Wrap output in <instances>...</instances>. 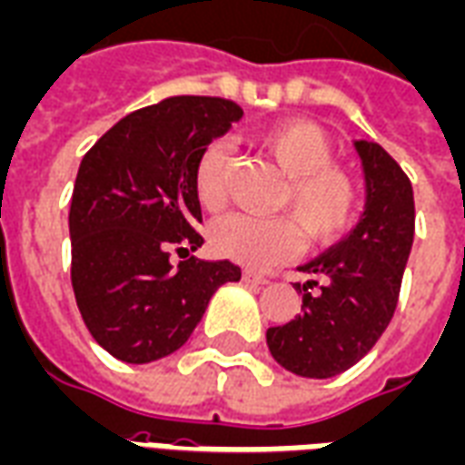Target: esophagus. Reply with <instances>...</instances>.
<instances>
[{
  "label": "esophagus",
  "instance_id": "34e87169",
  "mask_svg": "<svg viewBox=\"0 0 465 465\" xmlns=\"http://www.w3.org/2000/svg\"><path fill=\"white\" fill-rule=\"evenodd\" d=\"M242 279H245L247 284H252V286H264V284H270V279H267V277H262V274H254V272H245V274H242Z\"/></svg>",
  "mask_w": 465,
  "mask_h": 465
}]
</instances>
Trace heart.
I'll return each instance as SVG.
<instances>
[{
	"label": "heart",
	"mask_w": 465,
	"mask_h": 465,
	"mask_svg": "<svg viewBox=\"0 0 465 465\" xmlns=\"http://www.w3.org/2000/svg\"><path fill=\"white\" fill-rule=\"evenodd\" d=\"M254 146L284 176L279 205L292 211L312 242H331L352 228L361 213L355 173L333 163V142L312 122L289 120L254 132ZM228 146L213 142L193 166V193L205 211L223 205ZM299 230L286 215H223L211 225L213 252L245 267H270L294 252Z\"/></svg>",
	"instance_id": "obj_1"
}]
</instances>
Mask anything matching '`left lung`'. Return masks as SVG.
I'll return each instance as SVG.
<instances>
[{
	"mask_svg": "<svg viewBox=\"0 0 465 465\" xmlns=\"http://www.w3.org/2000/svg\"><path fill=\"white\" fill-rule=\"evenodd\" d=\"M365 173V211L338 245L299 272L302 313L267 328L272 358L302 378L341 375L378 343L392 319L414 240V193L400 163L375 142H352Z\"/></svg>",
	"mask_w": 465,
	"mask_h": 465,
	"instance_id": "8db88e82",
	"label": "left lung"
}]
</instances>
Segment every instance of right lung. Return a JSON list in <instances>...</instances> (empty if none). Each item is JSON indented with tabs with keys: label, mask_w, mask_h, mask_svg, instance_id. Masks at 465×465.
Instances as JSON below:
<instances>
[{
	"label": "right lung",
	"mask_w": 465,
	"mask_h": 465,
	"mask_svg": "<svg viewBox=\"0 0 465 465\" xmlns=\"http://www.w3.org/2000/svg\"><path fill=\"white\" fill-rule=\"evenodd\" d=\"M240 117L223 97H166L122 117L83 156L68 213L71 282L90 336L117 361L179 351L218 286L242 277L232 262L191 254L203 245L195 159ZM171 249L187 254L176 268Z\"/></svg>",
	"instance_id": "obj_1"
}]
</instances>
